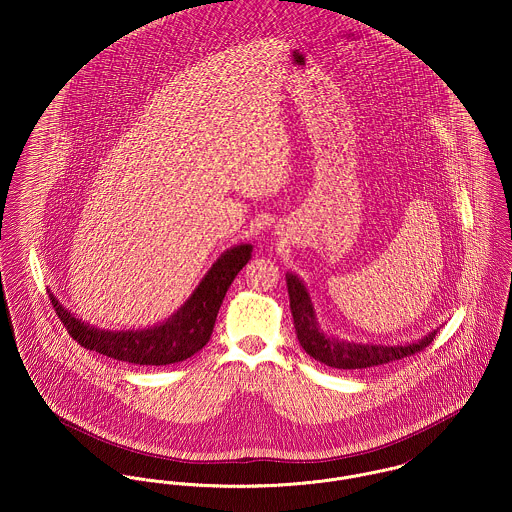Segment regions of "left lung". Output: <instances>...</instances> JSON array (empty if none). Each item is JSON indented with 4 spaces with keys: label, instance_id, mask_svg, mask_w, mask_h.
Returning <instances> with one entry per match:
<instances>
[{
    "label": "left lung",
    "instance_id": "obj_1",
    "mask_svg": "<svg viewBox=\"0 0 512 512\" xmlns=\"http://www.w3.org/2000/svg\"><path fill=\"white\" fill-rule=\"evenodd\" d=\"M288 293H290V309L293 315V327L297 333V341L303 351L313 357L315 361L333 368H368V366L386 365L390 361H398L410 357L424 347H428L438 329L430 331L418 341L412 343H398V345H384V343H355L333 337L331 333L323 331L317 319L315 305L311 295L307 292L303 280L288 272Z\"/></svg>",
    "mask_w": 512,
    "mask_h": 512
}]
</instances>
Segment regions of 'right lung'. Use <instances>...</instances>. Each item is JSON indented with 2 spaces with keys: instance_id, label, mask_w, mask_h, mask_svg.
Instances as JSON below:
<instances>
[{
  "instance_id": "right-lung-1",
  "label": "right lung",
  "mask_w": 512,
  "mask_h": 512,
  "mask_svg": "<svg viewBox=\"0 0 512 512\" xmlns=\"http://www.w3.org/2000/svg\"><path fill=\"white\" fill-rule=\"evenodd\" d=\"M252 258V244L222 252L189 299L165 321L146 329H100L78 319L49 290L53 307L76 343L104 357L134 365H173L199 353L211 339L222 299Z\"/></svg>"
}]
</instances>
